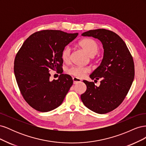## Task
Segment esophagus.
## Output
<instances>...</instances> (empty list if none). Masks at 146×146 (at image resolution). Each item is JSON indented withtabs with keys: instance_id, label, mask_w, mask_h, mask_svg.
<instances>
[{
	"instance_id": "esophagus-1",
	"label": "esophagus",
	"mask_w": 146,
	"mask_h": 146,
	"mask_svg": "<svg viewBox=\"0 0 146 146\" xmlns=\"http://www.w3.org/2000/svg\"><path fill=\"white\" fill-rule=\"evenodd\" d=\"M72 79H73V82H74V84H76V83H79V82H81V79L78 78H77V77H73Z\"/></svg>"
}]
</instances>
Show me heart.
Wrapping results in <instances>:
<instances>
[{"label":"heart","mask_w":146,"mask_h":146,"mask_svg":"<svg viewBox=\"0 0 146 146\" xmlns=\"http://www.w3.org/2000/svg\"><path fill=\"white\" fill-rule=\"evenodd\" d=\"M78 44L86 54L90 56H94L99 50V46L94 40L91 38H85L78 42ZM70 48L65 47L61 52V58L64 62H68L70 60ZM90 68L86 66H72L68 70V72L76 77L82 78L90 72Z\"/></svg>","instance_id":"obj_1"}]
</instances>
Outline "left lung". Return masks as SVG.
<instances>
[{
    "label": "left lung",
    "mask_w": 146,
    "mask_h": 146,
    "mask_svg": "<svg viewBox=\"0 0 146 146\" xmlns=\"http://www.w3.org/2000/svg\"><path fill=\"white\" fill-rule=\"evenodd\" d=\"M102 42L104 49L102 61L90 76L94 82L83 80L86 91L81 95L83 104L91 111L105 114L119 107L129 92L135 77L134 62L125 42L118 35L104 29L91 30L82 34Z\"/></svg>",
    "instance_id": "obj_1"
}]
</instances>
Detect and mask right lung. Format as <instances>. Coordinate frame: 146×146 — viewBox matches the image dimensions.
I'll list each match as a JSON object with an SVG mask.
<instances>
[{"label": "right lung", "instance_id": "1", "mask_svg": "<svg viewBox=\"0 0 146 146\" xmlns=\"http://www.w3.org/2000/svg\"><path fill=\"white\" fill-rule=\"evenodd\" d=\"M77 35L61 30L39 31L31 35L17 53L14 72L17 85L25 100L37 111L58 107L72 85L71 76L61 72V52ZM50 70L60 74L58 80H50Z\"/></svg>", "mask_w": 146, "mask_h": 146}]
</instances>
